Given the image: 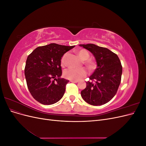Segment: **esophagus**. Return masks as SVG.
Here are the masks:
<instances>
[{
  "label": "esophagus",
  "instance_id": "1",
  "mask_svg": "<svg viewBox=\"0 0 146 146\" xmlns=\"http://www.w3.org/2000/svg\"><path fill=\"white\" fill-rule=\"evenodd\" d=\"M70 82H72V83H76L78 82L77 80H70Z\"/></svg>",
  "mask_w": 146,
  "mask_h": 146
}]
</instances>
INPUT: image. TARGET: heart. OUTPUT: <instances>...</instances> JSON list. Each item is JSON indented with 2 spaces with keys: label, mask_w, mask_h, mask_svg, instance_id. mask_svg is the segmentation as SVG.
<instances>
[{
  "label": "heart",
  "mask_w": 146,
  "mask_h": 146,
  "mask_svg": "<svg viewBox=\"0 0 146 146\" xmlns=\"http://www.w3.org/2000/svg\"><path fill=\"white\" fill-rule=\"evenodd\" d=\"M77 55L83 61V64L85 65L87 69L92 71L96 68V63L93 60H90V54L85 49H81L77 52ZM67 56V54H65L61 58V66H64L66 63V58ZM87 70L85 68H81L78 69H76L73 68H69L65 70L64 71L63 75L64 77L69 79L70 80H79L82 78L85 77L87 75Z\"/></svg>",
  "instance_id": "obj_1"
}]
</instances>
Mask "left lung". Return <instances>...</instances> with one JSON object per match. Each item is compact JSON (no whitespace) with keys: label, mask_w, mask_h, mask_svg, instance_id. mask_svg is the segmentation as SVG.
Instances as JSON below:
<instances>
[{"label":"left lung","mask_w":146,"mask_h":146,"mask_svg":"<svg viewBox=\"0 0 146 146\" xmlns=\"http://www.w3.org/2000/svg\"><path fill=\"white\" fill-rule=\"evenodd\" d=\"M89 50L94 55L97 68L86 82V87L81 91L86 102L99 106L107 104L116 95L121 83L122 67L117 55L107 48L94 44L79 45Z\"/></svg>","instance_id":"8db88e82"}]
</instances>
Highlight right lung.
<instances>
[{
	"mask_svg": "<svg viewBox=\"0 0 146 146\" xmlns=\"http://www.w3.org/2000/svg\"><path fill=\"white\" fill-rule=\"evenodd\" d=\"M74 47L51 43L36 48L28 56L24 70L25 79L30 94L38 102L52 105L63 98L69 80L60 78L61 60Z\"/></svg>",
	"mask_w": 146,
	"mask_h": 146,
	"instance_id": "add662e5",
	"label": "right lung"
}]
</instances>
